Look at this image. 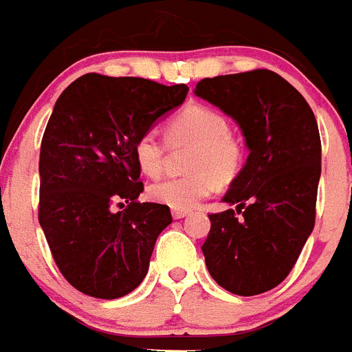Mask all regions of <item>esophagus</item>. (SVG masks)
<instances>
[{
  "instance_id": "1",
  "label": "esophagus",
  "mask_w": 352,
  "mask_h": 352,
  "mask_svg": "<svg viewBox=\"0 0 352 352\" xmlns=\"http://www.w3.org/2000/svg\"><path fill=\"white\" fill-rule=\"evenodd\" d=\"M190 214V210H179V208H173V217L174 219H183Z\"/></svg>"
}]
</instances>
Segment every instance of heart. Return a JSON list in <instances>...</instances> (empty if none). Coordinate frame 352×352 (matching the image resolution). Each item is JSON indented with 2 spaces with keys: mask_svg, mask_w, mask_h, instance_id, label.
<instances>
[{
  "mask_svg": "<svg viewBox=\"0 0 352 352\" xmlns=\"http://www.w3.org/2000/svg\"><path fill=\"white\" fill-rule=\"evenodd\" d=\"M165 138L173 147L192 145L185 162L187 174L149 187L151 199L170 208L190 210L216 190L217 183L228 185L245 167V142L232 133L228 117L216 107L185 106L167 122ZM135 160L142 173L158 178L167 162V144L156 131H145L135 142Z\"/></svg>",
  "mask_w": 352,
  "mask_h": 352,
  "instance_id": "obj_1",
  "label": "heart"
}]
</instances>
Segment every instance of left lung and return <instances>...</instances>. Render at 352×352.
Returning a JSON list of instances; mask_svg holds the SVG:
<instances>
[{
	"instance_id": "left-lung-1",
	"label": "left lung",
	"mask_w": 352,
	"mask_h": 352,
	"mask_svg": "<svg viewBox=\"0 0 352 352\" xmlns=\"http://www.w3.org/2000/svg\"><path fill=\"white\" fill-rule=\"evenodd\" d=\"M197 97L230 115L250 155L210 214L203 243L208 274L226 292L252 297L289 275L316 216L322 144L311 107L286 78L270 69L203 78Z\"/></svg>"
}]
</instances>
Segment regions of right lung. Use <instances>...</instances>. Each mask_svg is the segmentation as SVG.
I'll use <instances>...</instances> for the list:
<instances>
[{"label": "right lung", "mask_w": 352, "mask_h": 352, "mask_svg": "<svg viewBox=\"0 0 352 352\" xmlns=\"http://www.w3.org/2000/svg\"><path fill=\"white\" fill-rule=\"evenodd\" d=\"M185 84L86 74L55 102L39 155V223L75 289L120 298L140 286L167 205L140 203L136 138L187 97Z\"/></svg>", "instance_id": "right-lung-1"}]
</instances>
